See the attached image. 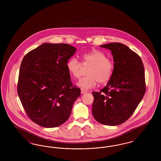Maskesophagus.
Instances as JSON below:
<instances>
[{
  "instance_id": "34e87169",
  "label": "esophagus",
  "mask_w": 161,
  "mask_h": 161,
  "mask_svg": "<svg viewBox=\"0 0 161 161\" xmlns=\"http://www.w3.org/2000/svg\"><path fill=\"white\" fill-rule=\"evenodd\" d=\"M81 93L82 94H84V93H87V90H85V89H81Z\"/></svg>"
}]
</instances>
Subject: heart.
Masks as SVG:
<instances>
[{
    "instance_id": "b5f03b06",
    "label": "heart",
    "mask_w": 161,
    "mask_h": 161,
    "mask_svg": "<svg viewBox=\"0 0 161 161\" xmlns=\"http://www.w3.org/2000/svg\"><path fill=\"white\" fill-rule=\"evenodd\" d=\"M81 64L75 58H71L67 62L66 67L69 74L74 79L81 75L82 66H89L86 75L80 80L78 86L83 89H89L96 86L97 83L104 84L108 82L112 76L114 64L107 58L105 53L98 49H93L81 55Z\"/></svg>"
}]
</instances>
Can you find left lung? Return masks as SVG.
Returning a JSON list of instances; mask_svg holds the SVG:
<instances>
[{"label": "left lung", "instance_id": "left-lung-1", "mask_svg": "<svg viewBox=\"0 0 161 161\" xmlns=\"http://www.w3.org/2000/svg\"><path fill=\"white\" fill-rule=\"evenodd\" d=\"M111 51L112 76L100 92H93L92 114L99 123L118 125L133 114L146 92L144 67L141 57L121 43L100 46Z\"/></svg>", "mask_w": 161, "mask_h": 161}]
</instances>
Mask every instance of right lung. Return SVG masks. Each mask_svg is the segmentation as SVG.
<instances>
[{
	"mask_svg": "<svg viewBox=\"0 0 161 161\" xmlns=\"http://www.w3.org/2000/svg\"><path fill=\"white\" fill-rule=\"evenodd\" d=\"M76 48L65 43H43L25 55L17 93L31 120L56 127L69 118L81 90L74 86L66 64Z\"/></svg>",
	"mask_w": 161,
	"mask_h": 161,
	"instance_id": "1",
	"label": "right lung"
}]
</instances>
